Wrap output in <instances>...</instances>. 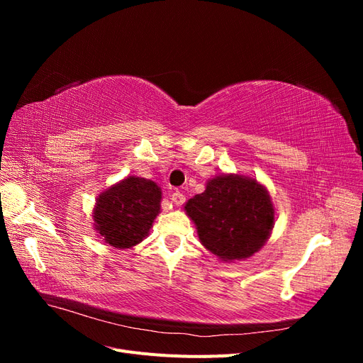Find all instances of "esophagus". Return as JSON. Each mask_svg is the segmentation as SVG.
Instances as JSON below:
<instances>
[{"instance_id": "esophagus-1", "label": "esophagus", "mask_w": 363, "mask_h": 363, "mask_svg": "<svg viewBox=\"0 0 363 363\" xmlns=\"http://www.w3.org/2000/svg\"><path fill=\"white\" fill-rule=\"evenodd\" d=\"M184 195L180 192V191H175V192H172V195H171V201H172V204H175V206H182L183 203H184Z\"/></svg>"}]
</instances>
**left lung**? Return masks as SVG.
I'll use <instances>...</instances> for the list:
<instances>
[{"label": "left lung", "mask_w": 363, "mask_h": 363, "mask_svg": "<svg viewBox=\"0 0 363 363\" xmlns=\"http://www.w3.org/2000/svg\"><path fill=\"white\" fill-rule=\"evenodd\" d=\"M201 245L221 262L245 260L271 238L276 207L265 184L251 175L218 174L183 206Z\"/></svg>", "instance_id": "left-lung-1"}]
</instances>
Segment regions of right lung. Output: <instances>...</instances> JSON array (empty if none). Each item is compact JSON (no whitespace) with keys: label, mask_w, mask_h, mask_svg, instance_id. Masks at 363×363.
Masks as SVG:
<instances>
[{"label":"right lung","mask_w":363,"mask_h":363,"mask_svg":"<svg viewBox=\"0 0 363 363\" xmlns=\"http://www.w3.org/2000/svg\"><path fill=\"white\" fill-rule=\"evenodd\" d=\"M160 203L162 189L156 182L128 175L96 196L94 230L115 250L136 247L148 236L160 213Z\"/></svg>","instance_id":"right-lung-1"}]
</instances>
